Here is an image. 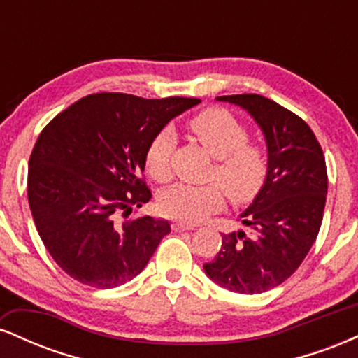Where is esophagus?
Returning a JSON list of instances; mask_svg holds the SVG:
<instances>
[{
	"mask_svg": "<svg viewBox=\"0 0 358 358\" xmlns=\"http://www.w3.org/2000/svg\"><path fill=\"white\" fill-rule=\"evenodd\" d=\"M171 229H173L175 232H183V231H193L195 229V225H190V224H185V222H180L176 220L171 224Z\"/></svg>",
	"mask_w": 358,
	"mask_h": 358,
	"instance_id": "obj_1",
	"label": "esophagus"
}]
</instances>
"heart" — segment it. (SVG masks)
<instances>
[{"mask_svg": "<svg viewBox=\"0 0 358 358\" xmlns=\"http://www.w3.org/2000/svg\"><path fill=\"white\" fill-rule=\"evenodd\" d=\"M188 131L215 158L208 178L224 188L231 202L248 203L256 199L268 178L269 159L264 148L249 141L248 126L229 110L207 108L188 119ZM173 148L175 134L170 129L159 131L148 145L146 171L156 182L166 183L171 178ZM218 185H175L159 196V210L171 219L195 224L224 205Z\"/></svg>", "mask_w": 358, "mask_h": 358, "instance_id": "1", "label": "heart"}]
</instances>
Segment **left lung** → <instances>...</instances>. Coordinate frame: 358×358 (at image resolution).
Masks as SVG:
<instances>
[{
    "instance_id": "left-lung-1",
    "label": "left lung",
    "mask_w": 358,
    "mask_h": 358,
    "mask_svg": "<svg viewBox=\"0 0 358 358\" xmlns=\"http://www.w3.org/2000/svg\"><path fill=\"white\" fill-rule=\"evenodd\" d=\"M256 119L268 143L269 173L254 202L241 213L249 232L222 234L207 276L225 289L259 294L285 282L310 252L322 227L328 175L311 127L259 94L220 96Z\"/></svg>"
}]
</instances>
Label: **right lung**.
I'll return each instance as SVG.
<instances>
[{"mask_svg":"<svg viewBox=\"0 0 358 358\" xmlns=\"http://www.w3.org/2000/svg\"><path fill=\"white\" fill-rule=\"evenodd\" d=\"M199 102L90 94L43 127L30 156L28 203L43 245L69 276L108 289L145 269L170 222L117 215L150 202L141 176L146 148Z\"/></svg>","mask_w":358,"mask_h":358,"instance_id":"add662e5","label":"right lung"}]
</instances>
